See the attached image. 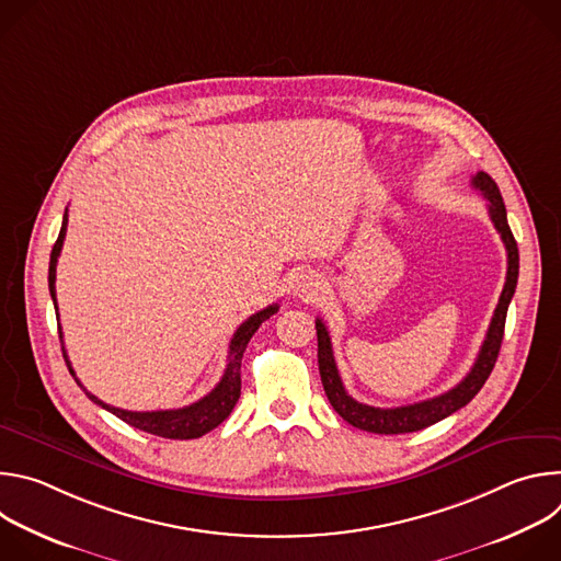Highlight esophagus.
I'll return each instance as SVG.
<instances>
[{
  "label": "esophagus",
  "instance_id": "obj_1",
  "mask_svg": "<svg viewBox=\"0 0 561 561\" xmlns=\"http://www.w3.org/2000/svg\"><path fill=\"white\" fill-rule=\"evenodd\" d=\"M293 293L301 301H317L319 295H322V282H319L312 273H301L293 284Z\"/></svg>",
  "mask_w": 561,
  "mask_h": 561
}]
</instances>
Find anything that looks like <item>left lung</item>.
I'll list each match as a JSON object with an SVG mask.
<instances>
[{
	"instance_id": "obj_1",
	"label": "left lung",
	"mask_w": 561,
	"mask_h": 561,
	"mask_svg": "<svg viewBox=\"0 0 561 561\" xmlns=\"http://www.w3.org/2000/svg\"><path fill=\"white\" fill-rule=\"evenodd\" d=\"M472 186L479 193H482L489 202L486 206H489L491 221L495 224L497 232L502 234V242H504L506 253H508V271H506L504 290L500 295V304H497L495 314L491 319L486 340H484L482 348H479V355H477L470 373L455 388H450L448 392H442L433 399H424V402L399 407V409H375V407L362 404L346 392V388L342 383V377H340V370H337V364H335V355H333L331 335H329L324 322H322V319H317V322H314L319 375H322V383H324L329 402L342 420H346L351 426H355L359 431H368V433H377V435H402V433H415V431H422L426 426H433V424L442 422L444 417L453 415L455 411H459L461 407H466L470 399L479 390H482L489 375L493 373V366L497 362L502 340H504L508 304H511V299L515 295V288H517L519 251H517L515 237L511 232V226H508V219H506V206H504V199H502V193H500L495 180L491 175L479 171L472 178Z\"/></svg>"
}]
</instances>
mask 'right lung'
<instances>
[{
	"label": "right lung",
	"mask_w": 561,
	"mask_h": 561,
	"mask_svg": "<svg viewBox=\"0 0 561 561\" xmlns=\"http://www.w3.org/2000/svg\"><path fill=\"white\" fill-rule=\"evenodd\" d=\"M66 224H68V208L64 213L61 230H59V237H57V242L53 247L50 266H48V290H50V297H53V304H55V312H57L55 268H57V257L61 253V244H64V237H66ZM277 310H279V306L273 304V306H266L264 310L251 314L247 322L234 331V335L230 340L228 364H226V370H224L219 383L206 397H202L199 402H195L191 407H184V409H173V411H146V413H137V411H124V409H115L111 404H104L102 399H98L93 392H89L82 386V381L75 377V370H72L70 362H68L64 344H61V353H64L66 366H68L70 375L75 377V381L79 383V388H84V392L89 394L91 402H95L98 407L106 409L108 413H113L122 422L130 424L133 428H139L144 433H150V435H157V437H167V439H197V437L206 435L208 431L217 428L230 415V411L234 409L237 399H239V392H242V357H244V351H247L251 337L255 335V331L266 322L271 314H275ZM57 317H59V312H57ZM59 340H61V331H59Z\"/></svg>",
	"instance_id": "1"
}]
</instances>
